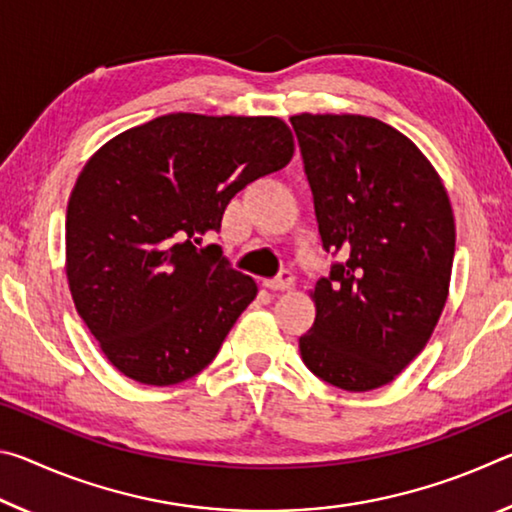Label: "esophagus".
Wrapping results in <instances>:
<instances>
[{
    "label": "esophagus",
    "instance_id": "esophagus-1",
    "mask_svg": "<svg viewBox=\"0 0 512 512\" xmlns=\"http://www.w3.org/2000/svg\"><path fill=\"white\" fill-rule=\"evenodd\" d=\"M264 287L271 291H289L293 287V273L282 271L275 280H264Z\"/></svg>",
    "mask_w": 512,
    "mask_h": 512
}]
</instances>
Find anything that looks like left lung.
<instances>
[{"instance_id":"left-lung-1","label":"left lung","mask_w":512,"mask_h":512,"mask_svg":"<svg viewBox=\"0 0 512 512\" xmlns=\"http://www.w3.org/2000/svg\"><path fill=\"white\" fill-rule=\"evenodd\" d=\"M325 250L345 262L309 291L316 320L305 366L350 393L391 384L424 350L452 280L456 223L418 146L363 115L291 117Z\"/></svg>"}]
</instances>
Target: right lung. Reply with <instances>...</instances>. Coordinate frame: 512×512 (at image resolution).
Wrapping results in <instances>:
<instances>
[{
    "mask_svg": "<svg viewBox=\"0 0 512 512\" xmlns=\"http://www.w3.org/2000/svg\"><path fill=\"white\" fill-rule=\"evenodd\" d=\"M280 117L171 112L108 140L69 194L65 273L74 307L121 375L146 386L201 372L257 296L253 277L196 244L232 196L287 167Z\"/></svg>",
    "mask_w": 512,
    "mask_h": 512,
    "instance_id": "1",
    "label": "right lung"
}]
</instances>
